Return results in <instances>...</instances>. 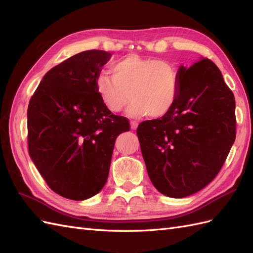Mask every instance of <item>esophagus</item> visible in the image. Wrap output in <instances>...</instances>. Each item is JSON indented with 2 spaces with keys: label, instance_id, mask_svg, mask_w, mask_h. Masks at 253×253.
<instances>
[{
  "label": "esophagus",
  "instance_id": "1",
  "mask_svg": "<svg viewBox=\"0 0 253 253\" xmlns=\"http://www.w3.org/2000/svg\"><path fill=\"white\" fill-rule=\"evenodd\" d=\"M137 126H138V122L137 121H131V128L136 129Z\"/></svg>",
  "mask_w": 253,
  "mask_h": 253
}]
</instances>
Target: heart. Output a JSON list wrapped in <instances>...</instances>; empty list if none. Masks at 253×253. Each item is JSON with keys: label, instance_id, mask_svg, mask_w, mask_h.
Segmentation results:
<instances>
[{"label": "heart", "instance_id": "1", "mask_svg": "<svg viewBox=\"0 0 253 253\" xmlns=\"http://www.w3.org/2000/svg\"><path fill=\"white\" fill-rule=\"evenodd\" d=\"M111 71L113 75L98 76L96 87L105 108L113 113L124 110L131 98L129 116L160 118L177 100L179 74L170 61L129 55L115 62Z\"/></svg>", "mask_w": 253, "mask_h": 253}]
</instances>
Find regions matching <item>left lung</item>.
Masks as SVG:
<instances>
[{"instance_id": "left-lung-1", "label": "left lung", "mask_w": 253, "mask_h": 253, "mask_svg": "<svg viewBox=\"0 0 253 253\" xmlns=\"http://www.w3.org/2000/svg\"><path fill=\"white\" fill-rule=\"evenodd\" d=\"M172 110L137 127L142 157L154 187L182 198L210 183L235 140V99L218 67L202 58L180 66Z\"/></svg>"}]
</instances>
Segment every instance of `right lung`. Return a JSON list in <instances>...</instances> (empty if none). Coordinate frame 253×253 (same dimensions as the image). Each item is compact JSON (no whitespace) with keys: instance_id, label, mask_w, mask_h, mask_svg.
<instances>
[{"instance_id":"right-lung-1","label":"right lung","mask_w":253,"mask_h":253,"mask_svg":"<svg viewBox=\"0 0 253 253\" xmlns=\"http://www.w3.org/2000/svg\"><path fill=\"white\" fill-rule=\"evenodd\" d=\"M111 56L91 49L68 58L45 74L28 104L29 156L48 187L68 200L100 192L115 140L129 131L128 120L106 109L97 93Z\"/></svg>"}]
</instances>
